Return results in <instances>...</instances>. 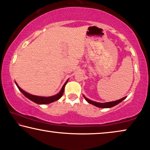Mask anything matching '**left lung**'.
I'll return each mask as SVG.
<instances>
[{
    "label": "left lung",
    "instance_id": "1",
    "mask_svg": "<svg viewBox=\"0 0 150 150\" xmlns=\"http://www.w3.org/2000/svg\"><path fill=\"white\" fill-rule=\"evenodd\" d=\"M84 98L86 99V100L87 101L88 103H90V104L94 105V106L98 107H100V108H111V107H113L117 105V104H119L120 103H121L122 100H124L126 98V96L124 97L121 99H119V100H115V101H112V102H107V103H98V102H95V101L91 100L90 99H88V98L83 95Z\"/></svg>",
    "mask_w": 150,
    "mask_h": 150
}]
</instances>
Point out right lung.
<instances>
[{"label":"right lung","instance_id":"obj_1","mask_svg":"<svg viewBox=\"0 0 150 150\" xmlns=\"http://www.w3.org/2000/svg\"><path fill=\"white\" fill-rule=\"evenodd\" d=\"M68 80H67V81L65 82L64 85H63L62 89L60 91L59 93H58L56 95H54V96H47V97H45V96H35V95H33V94H30L28 93V92H25L24 90H23L22 88H21L20 86L18 85V83L16 82V86H18V89L20 90V91L22 92V93L24 94V95L26 97V98H28V99H30V100L33 101L34 103H37V104H39V105H45V104H49V103H53L54 101L56 100H58V99H60L61 97H62L63 93H64V87L65 86H66V84L67 82H68Z\"/></svg>","mask_w":150,"mask_h":150}]
</instances>
